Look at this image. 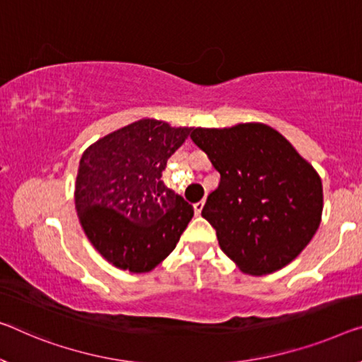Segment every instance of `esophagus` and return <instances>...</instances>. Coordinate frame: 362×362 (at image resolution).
I'll use <instances>...</instances> for the list:
<instances>
[{
    "label": "esophagus",
    "mask_w": 362,
    "mask_h": 362,
    "mask_svg": "<svg viewBox=\"0 0 362 362\" xmlns=\"http://www.w3.org/2000/svg\"><path fill=\"white\" fill-rule=\"evenodd\" d=\"M202 209H204V200H200V202L194 204V212H196V215H199L200 212H202Z\"/></svg>",
    "instance_id": "esophagus-1"
}]
</instances>
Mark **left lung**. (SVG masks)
Wrapping results in <instances>:
<instances>
[{
  "label": "left lung",
  "instance_id": "8db88e82",
  "mask_svg": "<svg viewBox=\"0 0 362 362\" xmlns=\"http://www.w3.org/2000/svg\"><path fill=\"white\" fill-rule=\"evenodd\" d=\"M192 142L220 173L202 216L239 270L267 275L301 254L320 225L322 181L274 127H196Z\"/></svg>",
  "mask_w": 362,
  "mask_h": 362
}]
</instances>
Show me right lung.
<instances>
[{"instance_id": "add662e5", "label": "right lung", "mask_w": 362, "mask_h": 362, "mask_svg": "<svg viewBox=\"0 0 362 362\" xmlns=\"http://www.w3.org/2000/svg\"><path fill=\"white\" fill-rule=\"evenodd\" d=\"M192 127L139 119L82 153L76 210L92 246L121 270L146 274L168 257L194 209L162 181Z\"/></svg>"}]
</instances>
